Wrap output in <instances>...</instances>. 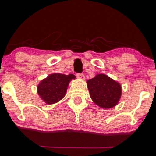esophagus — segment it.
Segmentation results:
<instances>
[{"label":"esophagus","mask_w":156,"mask_h":156,"mask_svg":"<svg viewBox=\"0 0 156 156\" xmlns=\"http://www.w3.org/2000/svg\"><path fill=\"white\" fill-rule=\"evenodd\" d=\"M76 76H77L78 78L82 79V80H84V78H85L84 74H83V73H78L77 74H76Z\"/></svg>","instance_id":"obj_1"}]
</instances>
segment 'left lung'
<instances>
[{
  "mask_svg": "<svg viewBox=\"0 0 156 156\" xmlns=\"http://www.w3.org/2000/svg\"><path fill=\"white\" fill-rule=\"evenodd\" d=\"M91 98L99 107L109 109L114 107L121 96L120 84L105 74H98L88 80Z\"/></svg>",
  "mask_w": 156,
  "mask_h": 156,
  "instance_id": "obj_1",
  "label": "left lung"
}]
</instances>
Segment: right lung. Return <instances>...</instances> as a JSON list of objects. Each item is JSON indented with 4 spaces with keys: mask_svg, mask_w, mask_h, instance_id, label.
<instances>
[{
    "mask_svg": "<svg viewBox=\"0 0 156 156\" xmlns=\"http://www.w3.org/2000/svg\"><path fill=\"white\" fill-rule=\"evenodd\" d=\"M75 78L73 74H50L38 84V94L46 103H56L65 96L69 83Z\"/></svg>",
    "mask_w": 156,
    "mask_h": 156,
    "instance_id": "obj_1",
    "label": "right lung"
}]
</instances>
